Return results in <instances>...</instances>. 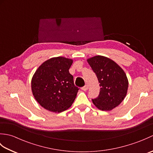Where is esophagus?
Returning <instances> with one entry per match:
<instances>
[{"label":"esophagus","mask_w":153,"mask_h":153,"mask_svg":"<svg viewBox=\"0 0 153 153\" xmlns=\"http://www.w3.org/2000/svg\"><path fill=\"white\" fill-rule=\"evenodd\" d=\"M87 89H88V85H85V86H83L82 87V90L84 91H87Z\"/></svg>","instance_id":"obj_1"}]
</instances>
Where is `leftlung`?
<instances>
[{"instance_id": "1", "label": "left lung", "mask_w": 153, "mask_h": 153, "mask_svg": "<svg viewBox=\"0 0 153 153\" xmlns=\"http://www.w3.org/2000/svg\"><path fill=\"white\" fill-rule=\"evenodd\" d=\"M98 79L100 91L93 103L101 110H111L118 106L126 96L128 80L121 68L115 62L103 56L87 59Z\"/></svg>"}]
</instances>
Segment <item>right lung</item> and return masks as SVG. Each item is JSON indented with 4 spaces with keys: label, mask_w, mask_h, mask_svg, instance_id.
Instances as JSON below:
<instances>
[{
    "label": "right lung",
    "mask_w": 153,
    "mask_h": 153,
    "mask_svg": "<svg viewBox=\"0 0 153 153\" xmlns=\"http://www.w3.org/2000/svg\"><path fill=\"white\" fill-rule=\"evenodd\" d=\"M73 60L54 57L38 68L31 79V90L41 106L53 112H61L72 105L79 88L74 85L69 72Z\"/></svg>",
    "instance_id": "1"
}]
</instances>
